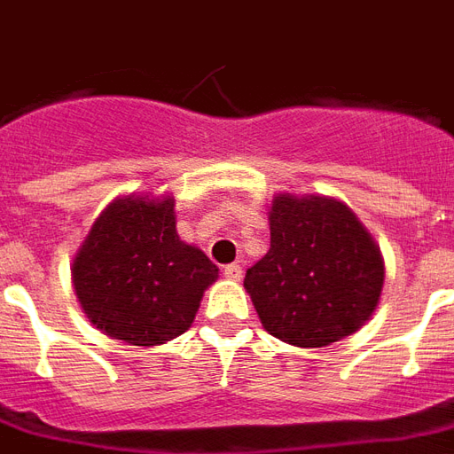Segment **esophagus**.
Wrapping results in <instances>:
<instances>
[{"label": "esophagus", "mask_w": 454, "mask_h": 454, "mask_svg": "<svg viewBox=\"0 0 454 454\" xmlns=\"http://www.w3.org/2000/svg\"><path fill=\"white\" fill-rule=\"evenodd\" d=\"M223 275L227 277V279H231V282H239V279H241V275H244V270H241L239 265H227L223 270Z\"/></svg>", "instance_id": "obj_1"}]
</instances>
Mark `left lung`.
Returning a JSON list of instances; mask_svg holds the SVG:
<instances>
[{"label":"left lung","mask_w":454,"mask_h":454,"mask_svg":"<svg viewBox=\"0 0 454 454\" xmlns=\"http://www.w3.org/2000/svg\"><path fill=\"white\" fill-rule=\"evenodd\" d=\"M244 286L267 333L322 348L357 332L377 310L384 258L346 203L277 194L270 251L246 270Z\"/></svg>","instance_id":"1"}]
</instances>
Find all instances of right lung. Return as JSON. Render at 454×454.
I'll return each mask as SVG.
<instances>
[{
	"mask_svg": "<svg viewBox=\"0 0 454 454\" xmlns=\"http://www.w3.org/2000/svg\"><path fill=\"white\" fill-rule=\"evenodd\" d=\"M215 279L208 255L177 237L172 196L108 203L73 260L84 315L129 346H160L187 332Z\"/></svg>",
	"mask_w": 454,
	"mask_h": 454,
	"instance_id": "1",
	"label": "right lung"
}]
</instances>
